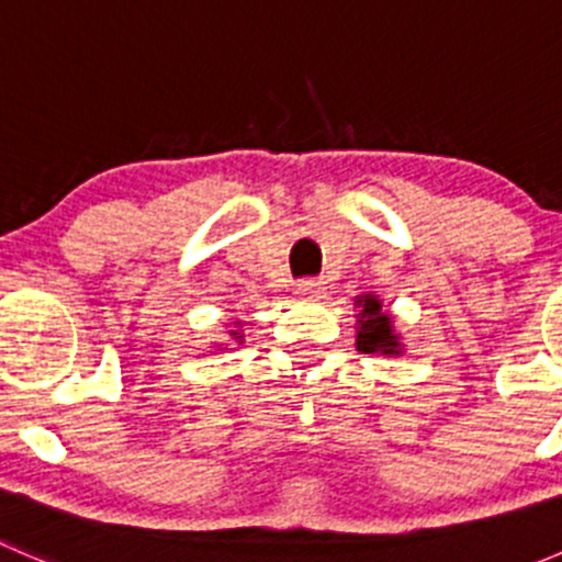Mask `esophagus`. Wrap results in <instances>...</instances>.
<instances>
[{
    "mask_svg": "<svg viewBox=\"0 0 562 562\" xmlns=\"http://www.w3.org/2000/svg\"><path fill=\"white\" fill-rule=\"evenodd\" d=\"M296 293L299 296H321L323 293V280H317V277H307V280H299L296 282Z\"/></svg>",
    "mask_w": 562,
    "mask_h": 562,
    "instance_id": "1",
    "label": "esophagus"
}]
</instances>
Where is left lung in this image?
<instances>
[{
  "label": "left lung",
  "mask_w": 562,
  "mask_h": 562,
  "mask_svg": "<svg viewBox=\"0 0 562 562\" xmlns=\"http://www.w3.org/2000/svg\"><path fill=\"white\" fill-rule=\"evenodd\" d=\"M356 307H361L359 321H356V348L361 353L400 356V334L394 331V321L383 310L381 299L364 293V296H356Z\"/></svg>",
  "instance_id": "8db88e82"
}]
</instances>
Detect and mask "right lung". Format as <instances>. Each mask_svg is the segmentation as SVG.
<instances>
[{"label": "right lung", "instance_id": "1", "mask_svg": "<svg viewBox=\"0 0 562 562\" xmlns=\"http://www.w3.org/2000/svg\"><path fill=\"white\" fill-rule=\"evenodd\" d=\"M231 337H234L236 342H241V339H245V337H241V331H239V328H231Z\"/></svg>", "mask_w": 562, "mask_h": 562}]
</instances>
